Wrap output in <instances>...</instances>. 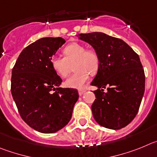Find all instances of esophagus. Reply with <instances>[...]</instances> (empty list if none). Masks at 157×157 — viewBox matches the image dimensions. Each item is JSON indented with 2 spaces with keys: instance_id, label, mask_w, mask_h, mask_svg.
<instances>
[{
  "instance_id": "esophagus-1",
  "label": "esophagus",
  "mask_w": 157,
  "mask_h": 157,
  "mask_svg": "<svg viewBox=\"0 0 157 157\" xmlns=\"http://www.w3.org/2000/svg\"><path fill=\"white\" fill-rule=\"evenodd\" d=\"M85 91H86L85 89H79V90H78V93H79V94H80V95H82V94H84Z\"/></svg>"
}]
</instances>
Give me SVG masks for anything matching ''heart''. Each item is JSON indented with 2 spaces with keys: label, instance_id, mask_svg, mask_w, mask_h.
Returning <instances> with one entry per match:
<instances>
[{
  "label": "heart",
  "instance_id": "obj_1",
  "mask_svg": "<svg viewBox=\"0 0 157 157\" xmlns=\"http://www.w3.org/2000/svg\"><path fill=\"white\" fill-rule=\"evenodd\" d=\"M64 57L53 56L51 59L52 69L59 77H66L72 70H75L65 82L66 87L70 88H83L89 80L91 73L98 71L100 59L98 53L92 49H86L84 44L72 43L63 50Z\"/></svg>",
  "mask_w": 157,
  "mask_h": 157
}]
</instances>
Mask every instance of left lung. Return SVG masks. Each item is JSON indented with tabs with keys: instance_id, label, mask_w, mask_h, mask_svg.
Returning <instances> with one entry per match:
<instances>
[{
	"instance_id": "left-lung-1",
	"label": "left lung",
	"mask_w": 157,
	"mask_h": 157,
	"mask_svg": "<svg viewBox=\"0 0 157 157\" xmlns=\"http://www.w3.org/2000/svg\"><path fill=\"white\" fill-rule=\"evenodd\" d=\"M79 39L91 44L100 59L91 85L96 99L91 105L96 122L104 128L126 127L138 113L145 92V73L139 56L119 38L103 33H80ZM107 88L103 93L101 88Z\"/></svg>"
}]
</instances>
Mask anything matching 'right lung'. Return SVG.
Returning a JSON list of instances; mask_svg holds the SVG:
<instances>
[{"label": "right lung", "mask_w": 157, "mask_h": 157, "mask_svg": "<svg viewBox=\"0 0 157 157\" xmlns=\"http://www.w3.org/2000/svg\"><path fill=\"white\" fill-rule=\"evenodd\" d=\"M65 42L62 37L40 38L22 51L12 69L11 91L19 114L41 133L64 128L79 98L76 89L59 87L63 80L51 65Z\"/></svg>", "instance_id": "right-lung-1"}]
</instances>
